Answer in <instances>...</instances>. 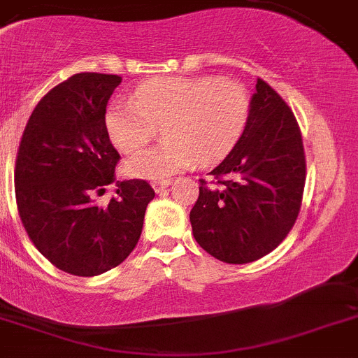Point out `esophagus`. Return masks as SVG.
I'll return each mask as SVG.
<instances>
[{"label":"esophagus","mask_w":358,"mask_h":358,"mask_svg":"<svg viewBox=\"0 0 358 358\" xmlns=\"http://www.w3.org/2000/svg\"><path fill=\"white\" fill-rule=\"evenodd\" d=\"M170 186L169 179H163V181H155L152 182V188H155L156 193H162L163 189H166Z\"/></svg>","instance_id":"obj_1"}]
</instances>
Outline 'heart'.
Segmentation results:
<instances>
[{
    "mask_svg": "<svg viewBox=\"0 0 358 358\" xmlns=\"http://www.w3.org/2000/svg\"><path fill=\"white\" fill-rule=\"evenodd\" d=\"M250 112V93L237 80L216 75L169 77L142 84L131 100L114 101L105 126L126 155L144 148L163 126L165 142L124 162L130 177L163 181L196 159L210 165L224 158L243 137Z\"/></svg>",
    "mask_w": 358,
    "mask_h": 358,
    "instance_id": "obj_1",
    "label": "heart"
}]
</instances>
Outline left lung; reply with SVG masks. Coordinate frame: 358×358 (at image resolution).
<instances>
[{
    "label": "left lung",
    "mask_w": 358,
    "mask_h": 358,
    "mask_svg": "<svg viewBox=\"0 0 358 358\" xmlns=\"http://www.w3.org/2000/svg\"><path fill=\"white\" fill-rule=\"evenodd\" d=\"M209 173L214 181L200 179L189 213L207 253L250 264L283 243L301 210L306 156L294 112L265 80H257L243 137Z\"/></svg>",
    "instance_id": "1"
}]
</instances>
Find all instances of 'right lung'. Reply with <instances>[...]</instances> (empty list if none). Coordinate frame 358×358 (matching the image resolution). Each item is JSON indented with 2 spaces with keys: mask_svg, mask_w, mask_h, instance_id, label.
I'll list each match as a JSON object with an SVG mask.
<instances>
[{
  "mask_svg": "<svg viewBox=\"0 0 358 358\" xmlns=\"http://www.w3.org/2000/svg\"><path fill=\"white\" fill-rule=\"evenodd\" d=\"M119 75L75 73L49 91L24 128L15 159V200L29 239L52 265L73 275L103 274L137 246L155 189L115 182L117 196L96 206L94 193L115 181L119 152L105 112Z\"/></svg>",
  "mask_w": 358,
  "mask_h": 358,
  "instance_id": "right-lung-1",
  "label": "right lung"
}]
</instances>
